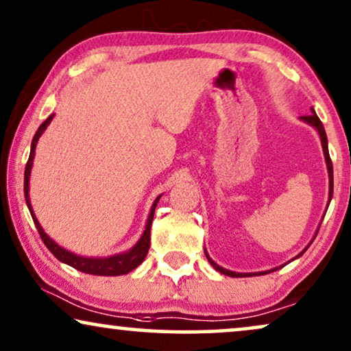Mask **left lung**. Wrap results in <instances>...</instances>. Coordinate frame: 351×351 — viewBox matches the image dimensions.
<instances>
[{
	"label": "left lung",
	"instance_id": "8db88e82",
	"mask_svg": "<svg viewBox=\"0 0 351 351\" xmlns=\"http://www.w3.org/2000/svg\"><path fill=\"white\" fill-rule=\"evenodd\" d=\"M303 120L306 121V123H310V125H313V127H315L316 130H317V133H319V136H321V144H322V151H324V157H326V163H328V171H329V202H330V199H332V193H334V175H332V160H330V156H329V149H328V136H326V132H324V127H322V123H321V120H319V117L316 115V112L311 109V115H303L302 117ZM305 254V250L302 252L300 255H303ZM298 255V256H300ZM298 256H295V258H298ZM207 258H208V255H207ZM208 261L210 263H212V266L217 271H219V273L221 274H226V276H231V278H241V276H254V274H242V273H234V271H230V269H224V268H221V266H218L217 263H215V261L212 260V258H208ZM276 269H279V268H274V269H271V271H276ZM265 273H268V271H265Z\"/></svg>",
	"mask_w": 351,
	"mask_h": 351
}]
</instances>
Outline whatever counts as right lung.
I'll use <instances>...</instances> for the list:
<instances>
[{"mask_svg":"<svg viewBox=\"0 0 351 351\" xmlns=\"http://www.w3.org/2000/svg\"><path fill=\"white\" fill-rule=\"evenodd\" d=\"M51 120H53V115H49L48 119H46L43 123L40 125V128L36 130L35 136H34V139H32L30 157H29V160H27V165H25V175H23V194H25V202L32 213V218H34L36 230H38V232H40L41 241L45 242V245L48 247L49 252L56 256V258L62 261V263L70 265L75 269L82 271V273L96 274V276H120V274L130 273V271L138 268V266L143 263L144 258H146L147 252H149V245H151V226H152V219H154V212H156L157 202H158V199H160V195H158V197L156 199V202H154V205H152L151 213H149V218H147L146 230H144L141 239L138 241V244L134 245L132 250L125 252V254L109 256V258H85V256L73 255V254H70L69 250L59 247L53 239H49V237L45 234L43 230H41L38 219L35 218L34 210H32L30 199H29V180H30L32 163H34V157H35V147H36V143H38V138L41 136V133L45 132Z\"/></svg>","mask_w":351,"mask_h":351,"instance_id":"right-lung-1","label":"right lung"}]
</instances>
